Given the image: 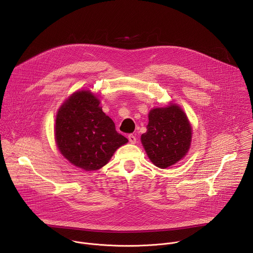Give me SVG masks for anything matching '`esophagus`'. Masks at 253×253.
<instances>
[{
	"instance_id": "esophagus-1",
	"label": "esophagus",
	"mask_w": 253,
	"mask_h": 253,
	"mask_svg": "<svg viewBox=\"0 0 253 253\" xmlns=\"http://www.w3.org/2000/svg\"><path fill=\"white\" fill-rule=\"evenodd\" d=\"M128 139H129L130 143H132V144L136 143V136L134 134H129L128 135Z\"/></svg>"
}]
</instances>
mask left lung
I'll return each instance as SVG.
<instances>
[{"label": "left lung", "instance_id": "left-lung-1", "mask_svg": "<svg viewBox=\"0 0 253 253\" xmlns=\"http://www.w3.org/2000/svg\"><path fill=\"white\" fill-rule=\"evenodd\" d=\"M148 117L147 132L142 134L141 142L150 160L159 168H167L182 159L189 149V121L176 105L156 108Z\"/></svg>", "mask_w": 253, "mask_h": 253}]
</instances>
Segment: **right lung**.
I'll list each match as a JSON object with an SVG mask.
<instances>
[{
  "label": "right lung",
  "mask_w": 253,
  "mask_h": 253,
  "mask_svg": "<svg viewBox=\"0 0 253 253\" xmlns=\"http://www.w3.org/2000/svg\"><path fill=\"white\" fill-rule=\"evenodd\" d=\"M99 104L90 91L76 92L61 106L56 118L55 136L60 152L86 171L106 165L117 148L128 142Z\"/></svg>",
  "instance_id": "right-lung-1"
}]
</instances>
